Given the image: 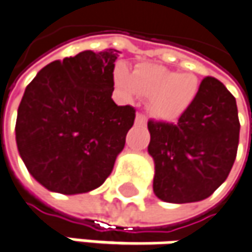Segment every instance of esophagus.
Wrapping results in <instances>:
<instances>
[{
    "instance_id": "34e87169",
    "label": "esophagus",
    "mask_w": 252,
    "mask_h": 252,
    "mask_svg": "<svg viewBox=\"0 0 252 252\" xmlns=\"http://www.w3.org/2000/svg\"><path fill=\"white\" fill-rule=\"evenodd\" d=\"M135 124L137 126H145L147 124V118H145L144 114H137L135 115Z\"/></svg>"
}]
</instances>
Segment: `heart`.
Wrapping results in <instances>:
<instances>
[{"instance_id": "b5f03b06", "label": "heart", "mask_w": 252, "mask_h": 252, "mask_svg": "<svg viewBox=\"0 0 252 252\" xmlns=\"http://www.w3.org/2000/svg\"><path fill=\"white\" fill-rule=\"evenodd\" d=\"M120 96L135 101L148 96V111L161 121H175L188 111L200 94V81L192 72H177L154 63H141L134 72L120 63L112 71Z\"/></svg>"}]
</instances>
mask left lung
I'll use <instances>...</instances> for the list:
<instances>
[{
	"mask_svg": "<svg viewBox=\"0 0 252 252\" xmlns=\"http://www.w3.org/2000/svg\"><path fill=\"white\" fill-rule=\"evenodd\" d=\"M148 131L154 194L172 204L205 200L227 180L237 157L235 98L222 82L207 77L195 102L175 124L148 121Z\"/></svg>",
	"mask_w": 252,
	"mask_h": 252,
	"instance_id": "1",
	"label": "left lung"
}]
</instances>
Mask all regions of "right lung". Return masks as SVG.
<instances>
[{
    "instance_id": "add662e5",
    "label": "right lung",
    "mask_w": 252,
    "mask_h": 252,
    "mask_svg": "<svg viewBox=\"0 0 252 252\" xmlns=\"http://www.w3.org/2000/svg\"><path fill=\"white\" fill-rule=\"evenodd\" d=\"M120 51L90 50L42 68L25 88L15 141L32 178L65 195L90 192L111 174L135 110L112 101Z\"/></svg>"
}]
</instances>
